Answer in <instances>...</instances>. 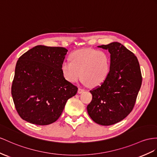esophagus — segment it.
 I'll use <instances>...</instances> for the list:
<instances>
[{"label": "esophagus", "instance_id": "34e87169", "mask_svg": "<svg viewBox=\"0 0 157 157\" xmlns=\"http://www.w3.org/2000/svg\"><path fill=\"white\" fill-rule=\"evenodd\" d=\"M83 91H84V90L82 89V88H79V89H78V94H82V93H83Z\"/></svg>", "mask_w": 157, "mask_h": 157}]
</instances>
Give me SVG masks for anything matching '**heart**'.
<instances>
[{"instance_id":"obj_1","label":"heart","mask_w":157,"mask_h":157,"mask_svg":"<svg viewBox=\"0 0 157 157\" xmlns=\"http://www.w3.org/2000/svg\"><path fill=\"white\" fill-rule=\"evenodd\" d=\"M70 60H65L61 66L63 77L70 83L76 82L82 77L84 85L95 87L102 84L109 75L110 59L104 51L78 50L71 53Z\"/></svg>"}]
</instances>
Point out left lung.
I'll list each match as a JSON object with an SVG mask.
<instances>
[{"label": "left lung", "instance_id": "1", "mask_svg": "<svg viewBox=\"0 0 157 157\" xmlns=\"http://www.w3.org/2000/svg\"><path fill=\"white\" fill-rule=\"evenodd\" d=\"M110 53V70L105 81L90 92L87 110L94 122L111 125L122 121L133 109L142 83L137 58L121 43L98 46Z\"/></svg>", "mask_w": 157, "mask_h": 157}]
</instances>
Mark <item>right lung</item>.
<instances>
[{
    "label": "right lung",
    "instance_id": "1",
    "mask_svg": "<svg viewBox=\"0 0 157 157\" xmlns=\"http://www.w3.org/2000/svg\"><path fill=\"white\" fill-rule=\"evenodd\" d=\"M67 50L39 45L18 58L11 88L18 115L27 122L46 125L60 117L68 99L78 88L61 70Z\"/></svg>",
    "mask_w": 157,
    "mask_h": 157
}]
</instances>
